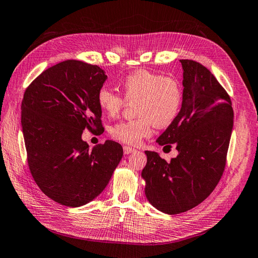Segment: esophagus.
Masks as SVG:
<instances>
[{"label": "esophagus", "instance_id": "34e87169", "mask_svg": "<svg viewBox=\"0 0 258 258\" xmlns=\"http://www.w3.org/2000/svg\"><path fill=\"white\" fill-rule=\"evenodd\" d=\"M136 150L135 148H132V147H130V146H127V145H124L123 146V153L124 154H131V153H134Z\"/></svg>", "mask_w": 258, "mask_h": 258}]
</instances>
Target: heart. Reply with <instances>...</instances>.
<instances>
[{"mask_svg":"<svg viewBox=\"0 0 258 258\" xmlns=\"http://www.w3.org/2000/svg\"><path fill=\"white\" fill-rule=\"evenodd\" d=\"M120 88L123 97L105 87L99 89L97 101L101 110L110 117L118 115L126 101L137 102V118L121 121L112 128V136L122 143L139 145L142 139L152 135L154 124L159 128L169 126L181 110L183 88L174 77L139 70L124 77Z\"/></svg>","mask_w":258,"mask_h":258,"instance_id":"heart-1","label":"heart"}]
</instances>
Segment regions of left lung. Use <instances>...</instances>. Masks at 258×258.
Here are the masks:
<instances>
[{
  "instance_id": "obj_1",
  "label": "left lung",
  "mask_w": 258,
  "mask_h": 258,
  "mask_svg": "<svg viewBox=\"0 0 258 258\" xmlns=\"http://www.w3.org/2000/svg\"><path fill=\"white\" fill-rule=\"evenodd\" d=\"M183 68V102L174 121L156 140L176 146L170 161L146 151L142 170L145 195L156 209L178 214L201 204L214 190L226 166L233 111L230 97L215 76L194 60Z\"/></svg>"
}]
</instances>
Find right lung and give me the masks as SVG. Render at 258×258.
Listing matches in <instances>:
<instances>
[{"instance_id":"obj_1","label":"right lung","mask_w":258,"mask_h":258,"mask_svg":"<svg viewBox=\"0 0 258 258\" xmlns=\"http://www.w3.org/2000/svg\"><path fill=\"white\" fill-rule=\"evenodd\" d=\"M104 71L79 60L50 67L31 83L21 103V126L30 172L46 196L75 208L103 191L123 155L105 141L92 150L83 130H103L97 93Z\"/></svg>"}]
</instances>
